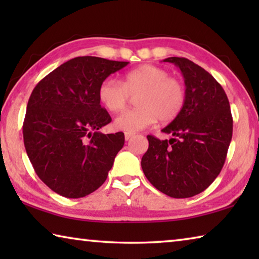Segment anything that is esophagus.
<instances>
[{
	"label": "esophagus",
	"mask_w": 259,
	"mask_h": 259,
	"mask_svg": "<svg viewBox=\"0 0 259 259\" xmlns=\"http://www.w3.org/2000/svg\"><path fill=\"white\" fill-rule=\"evenodd\" d=\"M133 136H134V134L125 133V134H124V138H125V140H129L131 137H133Z\"/></svg>",
	"instance_id": "esophagus-1"
}]
</instances>
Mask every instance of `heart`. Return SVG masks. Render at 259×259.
Segmentation results:
<instances>
[{
	"mask_svg": "<svg viewBox=\"0 0 259 259\" xmlns=\"http://www.w3.org/2000/svg\"><path fill=\"white\" fill-rule=\"evenodd\" d=\"M137 94V107L121 113L114 124L126 133L146 129L159 119L170 122L176 119L186 102L184 83L169 76L164 68L155 65H143L124 74L119 82L107 77L98 88V99L107 111L116 113L125 107L129 96Z\"/></svg>",
	"mask_w": 259,
	"mask_h": 259,
	"instance_id": "1",
	"label": "heart"
}]
</instances>
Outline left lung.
<instances>
[{"mask_svg": "<svg viewBox=\"0 0 259 259\" xmlns=\"http://www.w3.org/2000/svg\"><path fill=\"white\" fill-rule=\"evenodd\" d=\"M163 61L182 71L186 102L176 119L162 129L172 138L147 136L148 150L142 157V168L156 190L171 198H191L208 188L221 172L233 119L225 91L211 74L183 57Z\"/></svg>", "mask_w": 259, "mask_h": 259, "instance_id": "1", "label": "left lung"}]
</instances>
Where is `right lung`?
<instances>
[{
  "label": "right lung",
  "mask_w": 259,
  "mask_h": 259,
  "mask_svg": "<svg viewBox=\"0 0 259 259\" xmlns=\"http://www.w3.org/2000/svg\"><path fill=\"white\" fill-rule=\"evenodd\" d=\"M128 61L76 57L37 83L28 99L23 135L38 178L58 194L83 198L106 181L124 134L99 133L112 121L98 88Z\"/></svg>",
  "instance_id": "right-lung-1"
}]
</instances>
